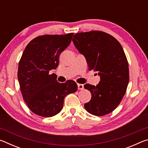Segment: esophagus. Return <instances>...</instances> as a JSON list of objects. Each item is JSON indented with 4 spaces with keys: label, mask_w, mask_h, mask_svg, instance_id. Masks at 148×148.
I'll list each match as a JSON object with an SVG mask.
<instances>
[{
    "label": "esophagus",
    "mask_w": 148,
    "mask_h": 148,
    "mask_svg": "<svg viewBox=\"0 0 148 148\" xmlns=\"http://www.w3.org/2000/svg\"><path fill=\"white\" fill-rule=\"evenodd\" d=\"M84 87L83 84H77V89L78 90H82L84 89Z\"/></svg>",
    "instance_id": "34e87169"
}]
</instances>
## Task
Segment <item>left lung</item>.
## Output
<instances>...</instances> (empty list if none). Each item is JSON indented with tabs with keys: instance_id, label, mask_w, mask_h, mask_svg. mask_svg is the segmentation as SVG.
Wrapping results in <instances>:
<instances>
[{
	"instance_id": "1",
	"label": "left lung",
	"mask_w": 148,
	"mask_h": 148,
	"mask_svg": "<svg viewBox=\"0 0 148 148\" xmlns=\"http://www.w3.org/2000/svg\"><path fill=\"white\" fill-rule=\"evenodd\" d=\"M72 42L86 59L89 70L98 72L96 86L87 84L91 99L84 104L89 113L102 116L113 112L122 101L129 81V64L123 49L106 32L92 31L75 34Z\"/></svg>"
}]
</instances>
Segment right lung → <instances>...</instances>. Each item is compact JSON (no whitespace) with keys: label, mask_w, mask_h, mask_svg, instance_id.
<instances>
[{"label":"right lung","mask_w":148,"mask_h":148,"mask_svg":"<svg viewBox=\"0 0 148 148\" xmlns=\"http://www.w3.org/2000/svg\"><path fill=\"white\" fill-rule=\"evenodd\" d=\"M74 33L45 34L29 42L18 65V77L23 99L34 114L52 117L61 111L64 99L77 90L73 80L61 84L49 71L59 65V56L71 44Z\"/></svg>","instance_id":"obj_1"}]
</instances>
